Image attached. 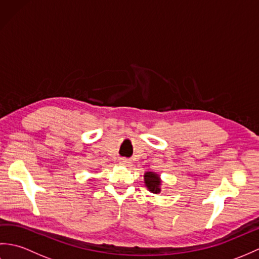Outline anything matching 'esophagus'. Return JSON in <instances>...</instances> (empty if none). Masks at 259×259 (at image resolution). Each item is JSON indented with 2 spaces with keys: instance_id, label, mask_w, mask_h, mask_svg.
Masks as SVG:
<instances>
[{
  "instance_id": "34e87169",
  "label": "esophagus",
  "mask_w": 259,
  "mask_h": 259,
  "mask_svg": "<svg viewBox=\"0 0 259 259\" xmlns=\"http://www.w3.org/2000/svg\"><path fill=\"white\" fill-rule=\"evenodd\" d=\"M119 162H120V164H122V166H130L131 160L128 158H120Z\"/></svg>"
}]
</instances>
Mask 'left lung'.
<instances>
[{
	"label": "left lung",
	"mask_w": 259,
	"mask_h": 259,
	"mask_svg": "<svg viewBox=\"0 0 259 259\" xmlns=\"http://www.w3.org/2000/svg\"><path fill=\"white\" fill-rule=\"evenodd\" d=\"M145 181H146V186L148 187L151 192H157L160 191V179H159V176L153 174V172H146L145 175Z\"/></svg>",
	"instance_id": "8db88e82"
}]
</instances>
